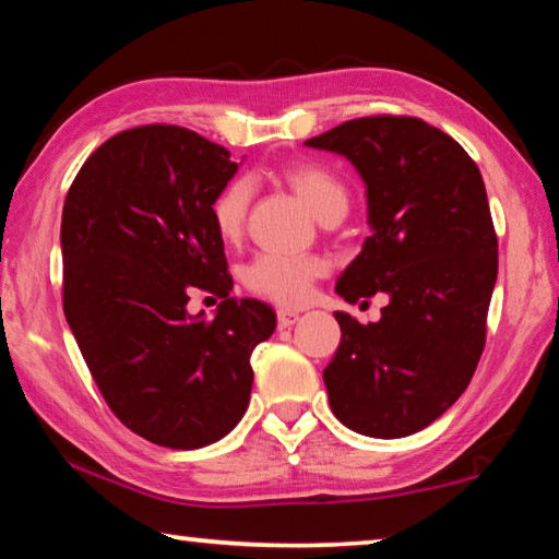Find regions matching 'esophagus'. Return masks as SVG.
<instances>
[{
	"mask_svg": "<svg viewBox=\"0 0 559 559\" xmlns=\"http://www.w3.org/2000/svg\"><path fill=\"white\" fill-rule=\"evenodd\" d=\"M298 318H300V316L296 313V310H278V328L296 325Z\"/></svg>",
	"mask_w": 559,
	"mask_h": 559,
	"instance_id": "34e87169",
	"label": "esophagus"
}]
</instances>
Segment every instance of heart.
Wrapping results in <instances>:
<instances>
[{
    "label": "heart",
    "instance_id": "obj_1",
    "mask_svg": "<svg viewBox=\"0 0 559 559\" xmlns=\"http://www.w3.org/2000/svg\"><path fill=\"white\" fill-rule=\"evenodd\" d=\"M278 175L320 219L347 212V187L325 165L313 163V159H298V163L281 167ZM246 212H249V185L243 179H234V182L222 187L210 210L214 229L224 243H236L241 239L246 229ZM325 273L328 263L320 257L259 253L243 269V283L257 296L290 308L306 302L313 283Z\"/></svg>",
    "mask_w": 559,
    "mask_h": 559
}]
</instances>
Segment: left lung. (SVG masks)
Wrapping results in <instances>:
<instances>
[{
    "mask_svg": "<svg viewBox=\"0 0 559 559\" xmlns=\"http://www.w3.org/2000/svg\"><path fill=\"white\" fill-rule=\"evenodd\" d=\"M306 145L345 155L367 185L372 236L335 290L347 302L390 296L380 323L335 313L330 409L365 437H409L459 400L484 355L498 276L484 177L456 140L412 116L345 120Z\"/></svg>",
    "mask_w": 559,
    "mask_h": 559,
    "instance_id": "1",
    "label": "left lung"
}]
</instances>
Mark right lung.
Segmentation results:
<instances>
[{"label": "right lung", "mask_w": 559, "mask_h": 559, "mask_svg": "<svg viewBox=\"0 0 559 559\" xmlns=\"http://www.w3.org/2000/svg\"><path fill=\"white\" fill-rule=\"evenodd\" d=\"M236 167L194 130L153 122L106 140L63 202L66 320L110 412L157 447L226 437L249 406L253 347L276 328L266 302L231 298L212 224ZM192 287L223 298L214 319L186 316Z\"/></svg>", "instance_id": "add662e5"}]
</instances>
